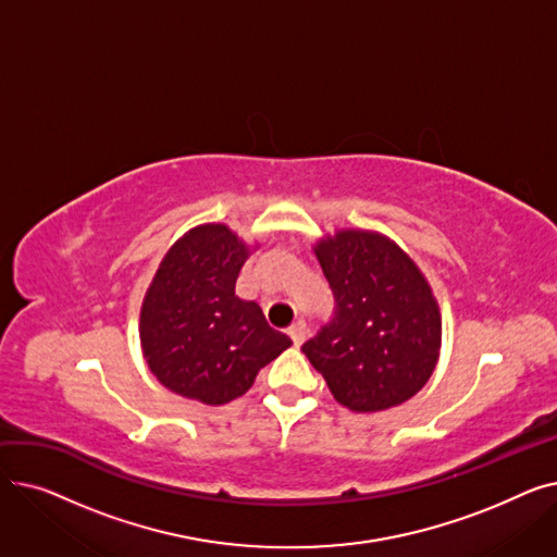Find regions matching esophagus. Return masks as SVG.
<instances>
[{
  "label": "esophagus",
  "instance_id": "obj_1",
  "mask_svg": "<svg viewBox=\"0 0 557 557\" xmlns=\"http://www.w3.org/2000/svg\"><path fill=\"white\" fill-rule=\"evenodd\" d=\"M307 334H309V330H307V325L302 323V320H298V323L288 330V336H290V341H294L296 347H300L305 343Z\"/></svg>",
  "mask_w": 557,
  "mask_h": 557
}]
</instances>
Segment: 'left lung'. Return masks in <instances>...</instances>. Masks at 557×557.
Returning <instances> with one entry per match:
<instances>
[{"mask_svg": "<svg viewBox=\"0 0 557 557\" xmlns=\"http://www.w3.org/2000/svg\"><path fill=\"white\" fill-rule=\"evenodd\" d=\"M313 252L336 307L302 352L349 411L411 399L433 374L443 341L441 309L418 263L370 230L327 234Z\"/></svg>", "mask_w": 557, "mask_h": 557, "instance_id": "8db88e82", "label": "left lung"}]
</instances>
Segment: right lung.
Here are the masks:
<instances>
[{
    "instance_id": "obj_1",
    "label": "right lung",
    "mask_w": 557,
    "mask_h": 557,
    "mask_svg": "<svg viewBox=\"0 0 557 557\" xmlns=\"http://www.w3.org/2000/svg\"><path fill=\"white\" fill-rule=\"evenodd\" d=\"M248 255L227 225L205 223L160 261L141 302L139 341L149 370L171 393L227 404L290 345L269 327L257 302L234 296Z\"/></svg>"
}]
</instances>
